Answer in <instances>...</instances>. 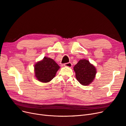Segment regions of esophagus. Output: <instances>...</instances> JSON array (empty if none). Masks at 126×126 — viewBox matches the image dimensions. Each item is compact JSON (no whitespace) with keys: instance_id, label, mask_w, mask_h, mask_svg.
I'll list each match as a JSON object with an SVG mask.
<instances>
[{"instance_id":"34e87169","label":"esophagus","mask_w":126,"mask_h":126,"mask_svg":"<svg viewBox=\"0 0 126 126\" xmlns=\"http://www.w3.org/2000/svg\"><path fill=\"white\" fill-rule=\"evenodd\" d=\"M72 63H65L64 64V66L65 67H69L71 68L72 67Z\"/></svg>"}]
</instances>
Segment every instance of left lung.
<instances>
[{"label": "left lung", "mask_w": 126, "mask_h": 126, "mask_svg": "<svg viewBox=\"0 0 126 126\" xmlns=\"http://www.w3.org/2000/svg\"><path fill=\"white\" fill-rule=\"evenodd\" d=\"M74 70L76 79L83 86L90 84L96 77L97 72L95 67L86 59L80 60L74 67Z\"/></svg>", "instance_id": "8db88e82"}]
</instances>
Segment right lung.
Listing matches in <instances>:
<instances>
[{
	"mask_svg": "<svg viewBox=\"0 0 126 126\" xmlns=\"http://www.w3.org/2000/svg\"><path fill=\"white\" fill-rule=\"evenodd\" d=\"M59 68L58 64L52 59L45 57L34 66L35 77L40 82H48L55 77Z\"/></svg>",
	"mask_w": 126,
	"mask_h": 126,
	"instance_id": "add662e5",
	"label": "right lung"
}]
</instances>
